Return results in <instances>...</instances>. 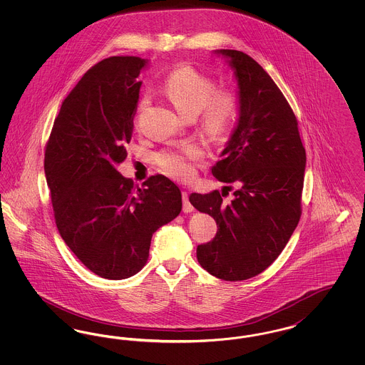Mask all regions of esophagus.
<instances>
[{
  "instance_id": "obj_1",
  "label": "esophagus",
  "mask_w": 365,
  "mask_h": 365,
  "mask_svg": "<svg viewBox=\"0 0 365 365\" xmlns=\"http://www.w3.org/2000/svg\"><path fill=\"white\" fill-rule=\"evenodd\" d=\"M182 201H183V212L185 213H190L194 210V207L191 205L189 201V192L187 191H182Z\"/></svg>"
}]
</instances>
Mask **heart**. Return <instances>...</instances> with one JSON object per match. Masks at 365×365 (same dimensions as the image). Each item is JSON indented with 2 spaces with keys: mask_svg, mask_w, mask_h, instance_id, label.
Returning <instances> with one entry per match:
<instances>
[{
  "mask_svg": "<svg viewBox=\"0 0 365 365\" xmlns=\"http://www.w3.org/2000/svg\"><path fill=\"white\" fill-rule=\"evenodd\" d=\"M163 91L183 116L191 119L201 113L202 130L212 139L226 138L238 119V94L232 88H216L209 75L190 64L171 71L163 82ZM146 105L148 98H142L139 109ZM201 160L202 152L194 145L161 150L155 156L160 170L178 180H190Z\"/></svg>",
  "mask_w": 365,
  "mask_h": 365,
  "instance_id": "obj_1",
  "label": "heart"
}]
</instances>
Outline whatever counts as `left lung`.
<instances>
[{
  "mask_svg": "<svg viewBox=\"0 0 365 365\" xmlns=\"http://www.w3.org/2000/svg\"><path fill=\"white\" fill-rule=\"evenodd\" d=\"M217 53L235 70L240 119L212 174L238 189L230 202L219 190L189 200L217 225L215 238L197 246L200 265L238 282L267 269L289 242L301 217L307 155L294 112L272 78L246 53Z\"/></svg>",
  "mask_w": 365,
  "mask_h": 365,
  "instance_id": "left-lung-1",
  "label": "left lung"
}]
</instances>
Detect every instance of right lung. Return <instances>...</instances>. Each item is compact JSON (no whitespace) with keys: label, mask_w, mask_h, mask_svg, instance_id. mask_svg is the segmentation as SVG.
<instances>
[{"label":"right lung","mask_w":365,"mask_h":365,"mask_svg":"<svg viewBox=\"0 0 365 365\" xmlns=\"http://www.w3.org/2000/svg\"><path fill=\"white\" fill-rule=\"evenodd\" d=\"M146 61L113 56L93 66L63 101L45 148L56 226L96 275L139 272L157 230L180 213L182 194L164 175L142 187L116 170L127 157Z\"/></svg>","instance_id":"1"}]
</instances>
